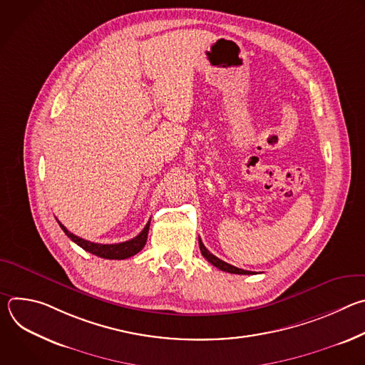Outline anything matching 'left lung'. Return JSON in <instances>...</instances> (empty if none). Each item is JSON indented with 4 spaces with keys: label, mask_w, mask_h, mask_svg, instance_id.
<instances>
[{
    "label": "left lung",
    "mask_w": 365,
    "mask_h": 365,
    "mask_svg": "<svg viewBox=\"0 0 365 365\" xmlns=\"http://www.w3.org/2000/svg\"><path fill=\"white\" fill-rule=\"evenodd\" d=\"M199 248H200V252L202 255L210 262L212 266H215L217 269L222 270V272H227V273H232V274H252V272H247V270H242V269H238L235 266H231L225 262H222V259H220L218 257H215L214 254H211L210 251H207V248L203 245V242L200 241L199 238Z\"/></svg>",
    "instance_id": "obj_1"
}]
</instances>
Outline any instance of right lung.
Returning <instances> with one entry per match:
<instances>
[{"mask_svg": "<svg viewBox=\"0 0 365 365\" xmlns=\"http://www.w3.org/2000/svg\"><path fill=\"white\" fill-rule=\"evenodd\" d=\"M59 222V221H58ZM61 228L63 230V232L73 241L76 242L81 248H83L85 251L98 255L101 258H108V259H124L128 258L134 254H137L138 251L143 250V247L145 245L147 241V235H148V228H150V221L145 224L144 230L134 238L125 241V242H120V244H98V242H91L86 241L75 234H72L71 231L66 230V227H63L59 222Z\"/></svg>", "mask_w": 365, "mask_h": 365, "instance_id": "add662e5", "label": "right lung"}]
</instances>
